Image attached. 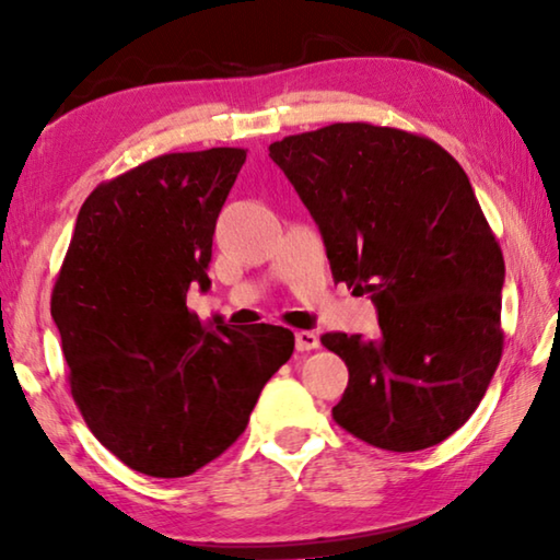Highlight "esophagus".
Wrapping results in <instances>:
<instances>
[{
  "label": "esophagus",
  "instance_id": "1",
  "mask_svg": "<svg viewBox=\"0 0 560 560\" xmlns=\"http://www.w3.org/2000/svg\"><path fill=\"white\" fill-rule=\"evenodd\" d=\"M318 346L320 340L314 330H296V350H301V353H306V350H316Z\"/></svg>",
  "mask_w": 560,
  "mask_h": 560
}]
</instances>
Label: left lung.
I'll list each match as a JSON object with an SVG mask.
<instances>
[{"label":"left lung","mask_w":560,"mask_h":560,"mask_svg":"<svg viewBox=\"0 0 560 560\" xmlns=\"http://www.w3.org/2000/svg\"><path fill=\"white\" fill-rule=\"evenodd\" d=\"M308 207L336 281L368 293L381 336L326 334L348 365L334 420L390 452L457 432L504 350V257L469 177L434 140L334 122L269 145Z\"/></svg>","instance_id":"left-lung-1"}]
</instances>
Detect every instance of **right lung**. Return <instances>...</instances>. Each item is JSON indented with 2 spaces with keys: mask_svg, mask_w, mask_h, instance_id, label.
<instances>
[{
  "mask_svg": "<svg viewBox=\"0 0 560 560\" xmlns=\"http://www.w3.org/2000/svg\"><path fill=\"white\" fill-rule=\"evenodd\" d=\"M244 160L242 148L167 153L101 183L54 283L73 402L148 477H187L230 450L293 353L289 328L210 330L187 308L189 283L210 287L214 224Z\"/></svg>",
  "mask_w": 560,
  "mask_h": 560,
  "instance_id": "1",
  "label": "right lung"
}]
</instances>
